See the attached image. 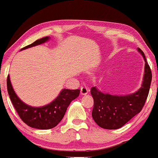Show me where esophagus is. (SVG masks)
Instances as JSON below:
<instances>
[{"instance_id":"1","label":"esophagus","mask_w":158,"mask_h":158,"mask_svg":"<svg viewBox=\"0 0 158 158\" xmlns=\"http://www.w3.org/2000/svg\"><path fill=\"white\" fill-rule=\"evenodd\" d=\"M88 92H89V88L87 86H86V85L82 86V87L81 88V93L82 94V95H86V94L88 93Z\"/></svg>"}]
</instances>
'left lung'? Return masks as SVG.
I'll return each mask as SVG.
<instances>
[{"label": "left lung", "mask_w": 158, "mask_h": 158, "mask_svg": "<svg viewBox=\"0 0 158 158\" xmlns=\"http://www.w3.org/2000/svg\"><path fill=\"white\" fill-rule=\"evenodd\" d=\"M137 50L145 60L143 81L138 91L126 95H113L101 92L96 86L91 88V95L94 99L92 116L102 128H120L140 112L146 103L152 74L144 53L141 49Z\"/></svg>", "instance_id": "obj_1"}]
</instances>
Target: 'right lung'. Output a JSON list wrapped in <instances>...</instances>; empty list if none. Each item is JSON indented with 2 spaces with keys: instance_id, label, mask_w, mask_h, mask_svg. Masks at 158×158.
<instances>
[{
  "instance_id": "add662e5",
  "label": "right lung",
  "mask_w": 158,
  "mask_h": 158,
  "mask_svg": "<svg viewBox=\"0 0 158 158\" xmlns=\"http://www.w3.org/2000/svg\"><path fill=\"white\" fill-rule=\"evenodd\" d=\"M49 39L50 37L48 36L43 37L35 41L31 45L23 48L22 50L45 43L49 40ZM6 84L10 100L19 117L28 126L41 130H48L56 126L63 119L70 103L78 97L81 91L80 89H63L59 95L50 104L43 107H35L26 104L17 96L12 86L9 75Z\"/></svg>"
}]
</instances>
